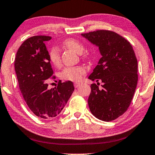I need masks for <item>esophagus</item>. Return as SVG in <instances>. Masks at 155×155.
<instances>
[{
    "mask_svg": "<svg viewBox=\"0 0 155 155\" xmlns=\"http://www.w3.org/2000/svg\"><path fill=\"white\" fill-rule=\"evenodd\" d=\"M74 85L75 87H78L80 85V84H78V83H74Z\"/></svg>",
    "mask_w": 155,
    "mask_h": 155,
    "instance_id": "esophagus-1",
    "label": "esophagus"
}]
</instances>
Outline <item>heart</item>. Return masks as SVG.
Returning a JSON list of instances; mask_svg holds the SVG:
<instances>
[{"label":"heart","instance_id":"b5f03b06","mask_svg":"<svg viewBox=\"0 0 155 155\" xmlns=\"http://www.w3.org/2000/svg\"><path fill=\"white\" fill-rule=\"evenodd\" d=\"M64 45L77 54H81L84 50V47L79 41L74 39H68L64 41ZM83 57L85 58L86 55L83 54ZM50 62L54 66L58 67L61 64V54L57 47H52L49 51ZM86 72L85 67L78 65L74 67H68L63 69L61 72V77L64 80L71 81H79L82 77Z\"/></svg>","mask_w":155,"mask_h":155}]
</instances>
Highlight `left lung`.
Instances as JSON below:
<instances>
[{
    "instance_id": "1",
    "label": "left lung",
    "mask_w": 155,
    "mask_h": 155,
    "mask_svg": "<svg viewBox=\"0 0 155 155\" xmlns=\"http://www.w3.org/2000/svg\"><path fill=\"white\" fill-rule=\"evenodd\" d=\"M99 47L101 58L88 78L91 85L88 106L92 114L109 122L120 116L130 105L137 85L138 63L132 46L123 37L107 30L81 34Z\"/></svg>"
}]
</instances>
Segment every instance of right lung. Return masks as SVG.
<instances>
[{
  "instance_id": "obj_1",
  "label": "right lung",
  "mask_w": 155,
  "mask_h": 155,
  "mask_svg": "<svg viewBox=\"0 0 155 155\" xmlns=\"http://www.w3.org/2000/svg\"><path fill=\"white\" fill-rule=\"evenodd\" d=\"M51 37L36 35L28 38L16 55L15 69L18 86L28 107L43 119L57 116L74 91L70 81H58L57 87L48 89V78H55L45 41Z\"/></svg>"
}]
</instances>
